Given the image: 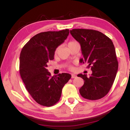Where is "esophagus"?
Returning a JSON list of instances; mask_svg holds the SVG:
<instances>
[{"instance_id": "obj_1", "label": "esophagus", "mask_w": 130, "mask_h": 130, "mask_svg": "<svg viewBox=\"0 0 130 130\" xmlns=\"http://www.w3.org/2000/svg\"><path fill=\"white\" fill-rule=\"evenodd\" d=\"M75 77H76V74H72V78H73H73H75Z\"/></svg>"}]
</instances>
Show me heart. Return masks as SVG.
Returning <instances> with one entry per match:
<instances>
[{"mask_svg": "<svg viewBox=\"0 0 130 130\" xmlns=\"http://www.w3.org/2000/svg\"><path fill=\"white\" fill-rule=\"evenodd\" d=\"M76 42V41H70V42L69 43L68 45H69V44H72V43H73V42ZM57 50H56V51H57ZM70 69H73V67H70Z\"/></svg>", "mask_w": 130, "mask_h": 130, "instance_id": "heart-1", "label": "heart"}]
</instances>
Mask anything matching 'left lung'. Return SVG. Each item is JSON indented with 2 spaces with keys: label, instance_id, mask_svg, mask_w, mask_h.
Returning <instances> with one entry per match:
<instances>
[{
  "label": "left lung",
  "instance_id": "1",
  "mask_svg": "<svg viewBox=\"0 0 130 130\" xmlns=\"http://www.w3.org/2000/svg\"><path fill=\"white\" fill-rule=\"evenodd\" d=\"M70 32L80 44L83 58L80 63H87L92 73L79 74L84 80L79 89L82 96L89 100L104 97L112 86L118 68L114 45L111 39L101 32L92 29H73Z\"/></svg>",
  "mask_w": 130,
  "mask_h": 130
}]
</instances>
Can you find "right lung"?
Returning a JSON list of instances; mask_svg holds the SVG:
<instances>
[{
    "mask_svg": "<svg viewBox=\"0 0 130 130\" xmlns=\"http://www.w3.org/2000/svg\"><path fill=\"white\" fill-rule=\"evenodd\" d=\"M69 30L47 31L35 35L22 48L19 73L26 90L40 105H54L60 100L62 89L72 77L69 73L51 77L47 63L54 59L57 48L66 40Z\"/></svg>",
    "mask_w": 130,
    "mask_h": 130,
    "instance_id": "1",
    "label": "right lung"
}]
</instances>
